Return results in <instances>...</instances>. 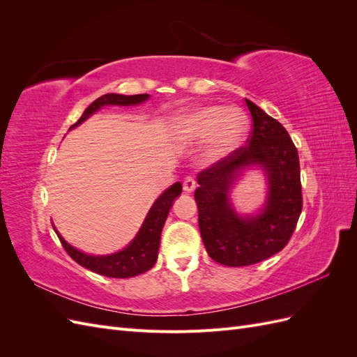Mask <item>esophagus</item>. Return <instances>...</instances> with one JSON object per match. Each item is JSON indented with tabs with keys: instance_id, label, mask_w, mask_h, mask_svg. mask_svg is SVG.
Returning a JSON list of instances; mask_svg holds the SVG:
<instances>
[{
	"instance_id": "esophagus-1",
	"label": "esophagus",
	"mask_w": 357,
	"mask_h": 357,
	"mask_svg": "<svg viewBox=\"0 0 357 357\" xmlns=\"http://www.w3.org/2000/svg\"><path fill=\"white\" fill-rule=\"evenodd\" d=\"M197 188V181L193 177H186L185 181H183V190L188 192V193H192L193 190H195Z\"/></svg>"
}]
</instances>
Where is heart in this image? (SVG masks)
<instances>
[{
	"label": "heart",
	"mask_w": 357,
	"mask_h": 357,
	"mask_svg": "<svg viewBox=\"0 0 357 357\" xmlns=\"http://www.w3.org/2000/svg\"><path fill=\"white\" fill-rule=\"evenodd\" d=\"M176 131L189 143L208 139L205 159L215 162L228 156L243 143L248 131V117L240 109L207 105L180 117Z\"/></svg>",
	"instance_id": "b5f03b06"
}]
</instances>
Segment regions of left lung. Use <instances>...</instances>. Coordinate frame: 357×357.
<instances>
[{"label":"left lung","instance_id":"1","mask_svg":"<svg viewBox=\"0 0 357 357\" xmlns=\"http://www.w3.org/2000/svg\"><path fill=\"white\" fill-rule=\"evenodd\" d=\"M253 119L247 146L198 174L195 201L205 250L226 266H245L274 256L289 243L302 211L298 150L283 125L245 100ZM262 167L268 181L264 207L256 215L234 211L229 193L247 167Z\"/></svg>","mask_w":357,"mask_h":357}]
</instances>
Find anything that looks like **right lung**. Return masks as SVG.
<instances>
[{
	"label": "right lung",
	"instance_id": "1",
	"mask_svg": "<svg viewBox=\"0 0 357 357\" xmlns=\"http://www.w3.org/2000/svg\"><path fill=\"white\" fill-rule=\"evenodd\" d=\"M150 98L147 93L139 95H121V93H105L95 100L88 109L82 114V117L75 122L70 129L79 126L86 119L91 117L95 112L102 109L104 105H135L142 104ZM181 193V183L177 181L168 188L162 195L153 202L152 208L149 210L146 219L139 228L135 238L129 243L123 250L112 253V255H100L93 256L83 253L77 248L70 245L66 240L62 238L61 234L55 229L56 235L66 248V252L74 259L79 265L88 268L89 271H93L100 275L113 277V278H129L135 277L149 271L153 268L158 259L159 252V243H160V232L164 228L165 220L168 218V213L172 207V202ZM55 228V226H53Z\"/></svg>",
	"mask_w": 357,
	"mask_h": 357
}]
</instances>
